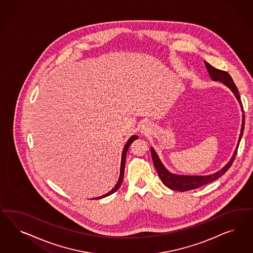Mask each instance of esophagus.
Masks as SVG:
<instances>
[{"instance_id": "esophagus-1", "label": "esophagus", "mask_w": 253, "mask_h": 253, "mask_svg": "<svg viewBox=\"0 0 253 253\" xmlns=\"http://www.w3.org/2000/svg\"><path fill=\"white\" fill-rule=\"evenodd\" d=\"M150 130H151V127H150V124L148 123H143L140 127V130H141L142 133H147Z\"/></svg>"}]
</instances>
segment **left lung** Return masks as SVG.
Segmentation results:
<instances>
[{
    "mask_svg": "<svg viewBox=\"0 0 253 253\" xmlns=\"http://www.w3.org/2000/svg\"><path fill=\"white\" fill-rule=\"evenodd\" d=\"M205 66L207 69L208 72L210 74L211 78L215 81V82H221L223 84L226 85L232 92H234L235 96L238 100L242 113L244 112L243 107H242V103L240 100V96L238 93V88L236 84L233 82V79L231 78L229 74L226 71L220 70V69H215L214 67H212L211 65H210L209 63L205 61ZM244 126H245V115L242 114V126H241V131H240V135L238 139V146L234 152L233 157L231 158L229 162L219 171L215 172L213 174L211 175H204V176H192V175H177L173 174L171 172H169L167 169L164 167V165L161 163V160L159 158V156L156 153V151L154 150L153 147L151 146V156H152V160H153L154 166L157 169V172L159 174V176L161 179L162 183L165 184L167 187L171 190H176V191L184 192L192 190V189H197L200 186L204 185V184H209L215 181L216 179H218L219 177L222 176L231 167V165L233 164V161L235 160L237 152H238V146L240 143V140L243 135V131H244Z\"/></svg>",
    "mask_w": 253,
    "mask_h": 253,
    "instance_id": "1",
    "label": "left lung"
}]
</instances>
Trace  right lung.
I'll return each mask as SVG.
<instances>
[{"instance_id": "right-lung-1", "label": "right lung", "mask_w": 253, "mask_h": 253, "mask_svg": "<svg viewBox=\"0 0 253 253\" xmlns=\"http://www.w3.org/2000/svg\"><path fill=\"white\" fill-rule=\"evenodd\" d=\"M137 135H132L131 137H130V139L127 141V143H126V145L124 146V148H123V155H122V163H121V174H120V178H119V181H118V183L116 184L115 186H114V188L113 189H111L110 191L107 193V194H105V195H103V196H100V197H97V198H93V199H103V198H106L107 196H109V195H111V194H113V193H115L120 187H121V184H122V182H123V175H124V168H125V159H126V154H127V151H128V149H129V146H130V144L134 141V140H136L137 139Z\"/></svg>"}]
</instances>
